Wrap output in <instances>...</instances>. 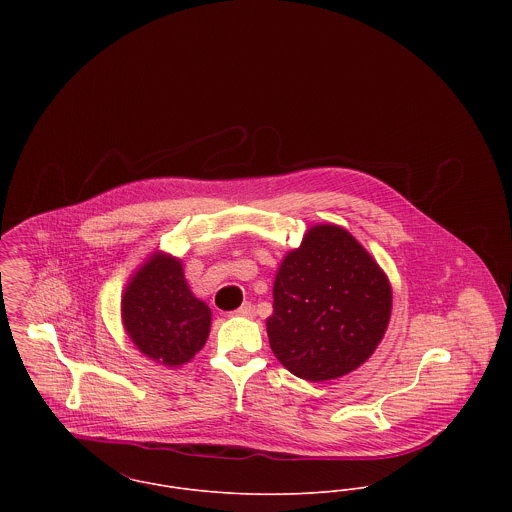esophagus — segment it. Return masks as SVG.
<instances>
[{"mask_svg": "<svg viewBox=\"0 0 512 512\" xmlns=\"http://www.w3.org/2000/svg\"><path fill=\"white\" fill-rule=\"evenodd\" d=\"M232 315H240V317H252L254 315V305L250 301L242 303L236 311H232Z\"/></svg>", "mask_w": 512, "mask_h": 512, "instance_id": "1", "label": "esophagus"}]
</instances>
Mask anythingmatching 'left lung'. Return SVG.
I'll return each mask as SVG.
<instances>
[{
    "mask_svg": "<svg viewBox=\"0 0 512 512\" xmlns=\"http://www.w3.org/2000/svg\"><path fill=\"white\" fill-rule=\"evenodd\" d=\"M390 307V284L365 248L341 226L319 224L278 270L270 347L295 376L333 380L374 353Z\"/></svg>",
    "mask_w": 512,
    "mask_h": 512,
    "instance_id": "1",
    "label": "left lung"
}]
</instances>
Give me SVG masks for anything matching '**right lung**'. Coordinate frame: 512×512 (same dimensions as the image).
I'll list each match as a JSON object with an SVG mask.
<instances>
[{
	"label": "right lung",
	"instance_id": "add662e5",
	"mask_svg": "<svg viewBox=\"0 0 512 512\" xmlns=\"http://www.w3.org/2000/svg\"><path fill=\"white\" fill-rule=\"evenodd\" d=\"M122 319L134 345L167 366L189 363L211 329L209 305L189 290L181 262L163 254L151 256L132 278Z\"/></svg>",
	"mask_w": 512,
	"mask_h": 512
}]
</instances>
